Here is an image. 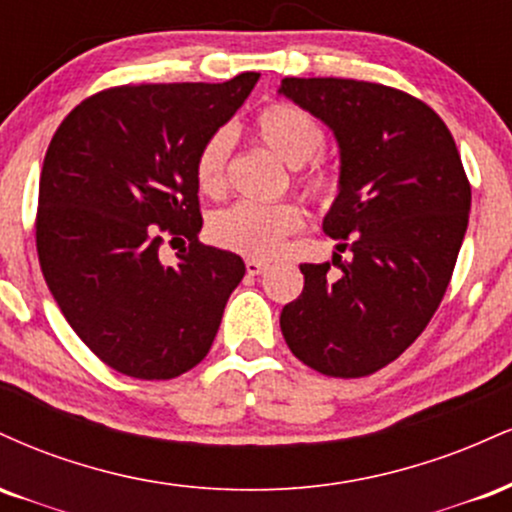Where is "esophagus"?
<instances>
[{
  "label": "esophagus",
  "instance_id": "34e87169",
  "mask_svg": "<svg viewBox=\"0 0 512 512\" xmlns=\"http://www.w3.org/2000/svg\"><path fill=\"white\" fill-rule=\"evenodd\" d=\"M245 269H248L250 276H257V274L267 272L269 264L267 262H260V260H248V262H245Z\"/></svg>",
  "mask_w": 512,
  "mask_h": 512
}]
</instances>
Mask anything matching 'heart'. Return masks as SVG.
Listing matches in <instances>:
<instances>
[{
  "instance_id": "obj_1",
  "label": "heart",
  "mask_w": 512,
  "mask_h": 512,
  "mask_svg": "<svg viewBox=\"0 0 512 512\" xmlns=\"http://www.w3.org/2000/svg\"><path fill=\"white\" fill-rule=\"evenodd\" d=\"M255 137L289 168H303L325 146V129L313 115L289 103H272L257 113ZM233 137L228 129H216L199 149L195 178L199 190L219 195L226 185V163ZM301 187L317 202H330L337 192V178L332 170L313 166L301 175ZM303 226V214L296 204H257L238 202L219 211L209 223V236L221 248L248 257H272L284 248V240Z\"/></svg>"
}]
</instances>
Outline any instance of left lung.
Listing matches in <instances>:
<instances>
[{"label":"left lung","instance_id":"left-lung-1","mask_svg":"<svg viewBox=\"0 0 512 512\" xmlns=\"http://www.w3.org/2000/svg\"><path fill=\"white\" fill-rule=\"evenodd\" d=\"M289 98L332 129L339 185L322 228L349 250L301 264L303 293L281 310V334L305 366L361 378L424 332L448 289L469 221L455 139L419 98L354 79H284Z\"/></svg>","mask_w":512,"mask_h":512}]
</instances>
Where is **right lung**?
Returning a JSON list of instances; mask_svg holds the SVG:
<instances>
[{
	"label": "right lung",
	"instance_id": "1",
	"mask_svg": "<svg viewBox=\"0 0 512 512\" xmlns=\"http://www.w3.org/2000/svg\"><path fill=\"white\" fill-rule=\"evenodd\" d=\"M257 79L108 88L52 137L35 221L40 269L72 330L117 373L170 380L209 354L245 262L197 240L195 161ZM163 232L191 240L178 265L160 262Z\"/></svg>",
	"mask_w": 512,
	"mask_h": 512
}]
</instances>
